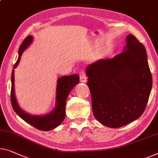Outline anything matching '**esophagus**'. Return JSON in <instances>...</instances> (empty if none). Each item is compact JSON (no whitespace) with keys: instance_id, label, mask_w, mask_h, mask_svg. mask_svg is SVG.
I'll use <instances>...</instances> for the list:
<instances>
[{"instance_id":"esophagus-1","label":"esophagus","mask_w":158,"mask_h":158,"mask_svg":"<svg viewBox=\"0 0 158 158\" xmlns=\"http://www.w3.org/2000/svg\"><path fill=\"white\" fill-rule=\"evenodd\" d=\"M79 78H80V81L82 82V83H85L87 81V77L84 72H81V74L79 75Z\"/></svg>"}]
</instances>
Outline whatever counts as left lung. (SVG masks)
Returning <instances> with one entry per match:
<instances>
[{
	"label": "left lung",
	"instance_id": "8db88e82",
	"mask_svg": "<svg viewBox=\"0 0 158 158\" xmlns=\"http://www.w3.org/2000/svg\"><path fill=\"white\" fill-rule=\"evenodd\" d=\"M126 41L123 52L98 60L86 69L94 116L113 128L130 123L143 114L152 89L144 46L132 35Z\"/></svg>",
	"mask_w": 158,
	"mask_h": 158
}]
</instances>
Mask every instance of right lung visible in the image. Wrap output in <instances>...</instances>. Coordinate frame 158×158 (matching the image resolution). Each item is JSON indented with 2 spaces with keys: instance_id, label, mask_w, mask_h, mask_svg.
<instances>
[{
  "instance_id": "obj_1",
  "label": "right lung",
  "mask_w": 158,
  "mask_h": 158,
  "mask_svg": "<svg viewBox=\"0 0 158 158\" xmlns=\"http://www.w3.org/2000/svg\"><path fill=\"white\" fill-rule=\"evenodd\" d=\"M32 40H33V37L29 35L24 40L22 44L19 48L18 59L14 65L11 75V103L14 111L16 112V114L25 122L39 130L48 131L56 128L64 120L66 101L70 91L79 83V74H75L70 76L60 77L57 79L56 87L55 106V108L48 114L44 115H32L21 109L16 99L15 93V84H14L15 69H15L18 66L23 52L32 44Z\"/></svg>"
}]
</instances>
